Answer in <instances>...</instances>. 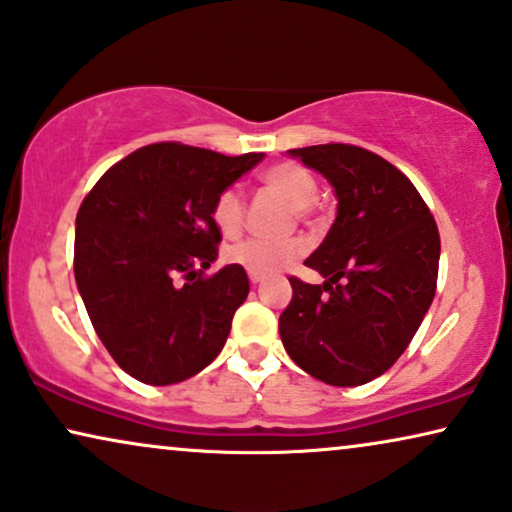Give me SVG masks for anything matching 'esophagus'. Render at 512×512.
Here are the masks:
<instances>
[{
    "label": "esophagus",
    "instance_id": "esophagus-1",
    "mask_svg": "<svg viewBox=\"0 0 512 512\" xmlns=\"http://www.w3.org/2000/svg\"><path fill=\"white\" fill-rule=\"evenodd\" d=\"M249 282H251V284L263 282V275H258V272H249Z\"/></svg>",
    "mask_w": 512,
    "mask_h": 512
}]
</instances>
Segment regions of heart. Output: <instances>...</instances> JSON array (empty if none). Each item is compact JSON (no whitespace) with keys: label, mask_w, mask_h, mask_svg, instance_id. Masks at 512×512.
<instances>
[{"label":"heart","mask_w":512,"mask_h":512,"mask_svg":"<svg viewBox=\"0 0 512 512\" xmlns=\"http://www.w3.org/2000/svg\"><path fill=\"white\" fill-rule=\"evenodd\" d=\"M261 184L282 198L286 205L296 209V214H305L319 198V184L312 177L310 170H305L298 163H277L263 170ZM244 214H247V205H244L242 193L237 188H226L216 195L212 216L214 223L219 226L223 235L233 237L244 226ZM305 254V242L298 237H289V240H244L235 247L228 249V261L235 265H242L244 270L258 272V275H275L286 265L298 261Z\"/></svg>","instance_id":"b5f03b06"}]
</instances>
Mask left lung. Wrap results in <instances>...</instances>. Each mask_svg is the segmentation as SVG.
Masks as SVG:
<instances>
[{"label": "left lung", "mask_w": 512, "mask_h": 512, "mask_svg": "<svg viewBox=\"0 0 512 512\" xmlns=\"http://www.w3.org/2000/svg\"><path fill=\"white\" fill-rule=\"evenodd\" d=\"M331 181L338 216L307 268L291 277L293 298L279 317L284 349L305 373L333 387H359L394 366L436 296L440 235L405 174L352 144L291 149Z\"/></svg>", "instance_id": "8db88e82"}]
</instances>
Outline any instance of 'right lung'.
<instances>
[{"instance_id": "add662e5", "label": "right lung", "mask_w": 512, "mask_h": 512, "mask_svg": "<svg viewBox=\"0 0 512 512\" xmlns=\"http://www.w3.org/2000/svg\"><path fill=\"white\" fill-rule=\"evenodd\" d=\"M263 153L160 142L109 167L76 214L74 277L102 345L144 384L184 382L226 345L249 293L242 265L212 277L216 195Z\"/></svg>"}]
</instances>
